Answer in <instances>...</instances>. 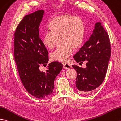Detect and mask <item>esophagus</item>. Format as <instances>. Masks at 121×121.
Here are the masks:
<instances>
[{
    "instance_id": "1",
    "label": "esophagus",
    "mask_w": 121,
    "mask_h": 121,
    "mask_svg": "<svg viewBox=\"0 0 121 121\" xmlns=\"http://www.w3.org/2000/svg\"><path fill=\"white\" fill-rule=\"evenodd\" d=\"M72 66L71 65H69V64L65 63L63 64V69H71Z\"/></svg>"
}]
</instances>
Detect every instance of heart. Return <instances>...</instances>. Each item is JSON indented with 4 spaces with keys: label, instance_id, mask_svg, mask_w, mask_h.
Returning a JSON list of instances; mask_svg holds the SVG:
<instances>
[{
    "label": "heart",
    "instance_id": "heart-1",
    "mask_svg": "<svg viewBox=\"0 0 121 121\" xmlns=\"http://www.w3.org/2000/svg\"><path fill=\"white\" fill-rule=\"evenodd\" d=\"M50 31H46L42 38L46 47L52 49L60 40L61 44L52 52L50 58L54 61L66 62L73 50L79 48L85 35V25L82 19L69 13L56 16L48 24Z\"/></svg>",
    "mask_w": 121,
    "mask_h": 121
}]
</instances>
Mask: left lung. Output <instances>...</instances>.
Returning a JSON list of instances; mask_svg holds the SVG:
<instances>
[{"label": "left lung", "mask_w": 121, "mask_h": 121, "mask_svg": "<svg viewBox=\"0 0 121 121\" xmlns=\"http://www.w3.org/2000/svg\"><path fill=\"white\" fill-rule=\"evenodd\" d=\"M111 56L109 35L100 22H96L89 40L74 56L77 63L86 62L85 69L72 65L77 72L76 86L82 93L96 89L106 76Z\"/></svg>", "instance_id": "8db88e82"}]
</instances>
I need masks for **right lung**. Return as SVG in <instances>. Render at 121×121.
<instances>
[{
  "label": "right lung",
  "instance_id": "right-lung-1",
  "mask_svg": "<svg viewBox=\"0 0 121 121\" xmlns=\"http://www.w3.org/2000/svg\"><path fill=\"white\" fill-rule=\"evenodd\" d=\"M44 13L38 10L25 15L16 28L14 39V56L21 80L29 93L38 99L52 93L55 78L63 67L55 61L48 64L46 72L39 69L48 62V52L39 32Z\"/></svg>",
  "mask_w": 121,
  "mask_h": 121
}]
</instances>
